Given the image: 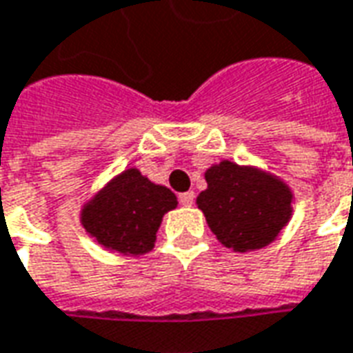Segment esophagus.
<instances>
[{"label":"esophagus","instance_id":"1","mask_svg":"<svg viewBox=\"0 0 353 353\" xmlns=\"http://www.w3.org/2000/svg\"><path fill=\"white\" fill-rule=\"evenodd\" d=\"M193 202H194V193H193V191L179 194V204H183V206H191Z\"/></svg>","mask_w":353,"mask_h":353}]
</instances>
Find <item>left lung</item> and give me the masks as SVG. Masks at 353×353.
<instances>
[{
	"label": "left lung",
	"mask_w": 353,
	"mask_h": 353,
	"mask_svg": "<svg viewBox=\"0 0 353 353\" xmlns=\"http://www.w3.org/2000/svg\"><path fill=\"white\" fill-rule=\"evenodd\" d=\"M204 177L208 189L196 204L219 243L236 252L270 245L290 218L292 194L275 177L228 160Z\"/></svg>",
	"instance_id": "1"
}]
</instances>
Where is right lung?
<instances>
[{"mask_svg": "<svg viewBox=\"0 0 353 353\" xmlns=\"http://www.w3.org/2000/svg\"><path fill=\"white\" fill-rule=\"evenodd\" d=\"M177 206L176 194L151 183L135 168L125 170L83 208L85 231L120 254L149 252L160 219Z\"/></svg>", "mask_w": 353, "mask_h": 353, "instance_id": "1", "label": "right lung"}]
</instances>
